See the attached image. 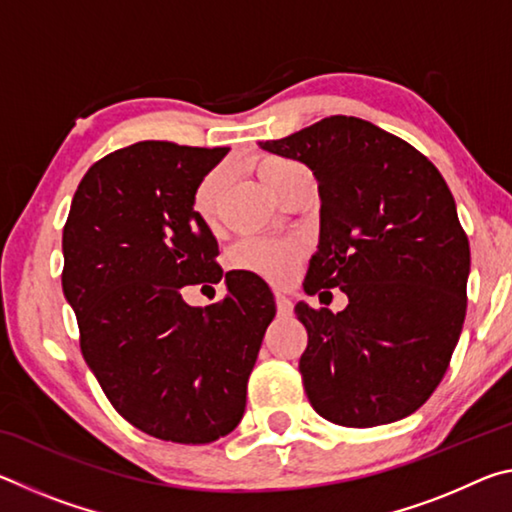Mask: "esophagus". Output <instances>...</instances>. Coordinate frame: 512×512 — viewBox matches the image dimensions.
I'll list each match as a JSON object with an SVG mask.
<instances>
[{
    "instance_id": "obj_1",
    "label": "esophagus",
    "mask_w": 512,
    "mask_h": 512,
    "mask_svg": "<svg viewBox=\"0 0 512 512\" xmlns=\"http://www.w3.org/2000/svg\"><path fill=\"white\" fill-rule=\"evenodd\" d=\"M275 305H277V311H280L282 316H289L293 311V302L284 296L282 291H275Z\"/></svg>"
}]
</instances>
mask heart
<instances>
[{"label":"heart","mask_w":512,"mask_h":512,"mask_svg":"<svg viewBox=\"0 0 512 512\" xmlns=\"http://www.w3.org/2000/svg\"><path fill=\"white\" fill-rule=\"evenodd\" d=\"M298 162L280 155H264L255 162V171L262 183L275 194L277 187L287 173ZM228 173L225 167H214L198 180L192 192V212L198 221L212 223L216 210H219L221 194L225 189ZM305 255V246L296 239H248L232 250L230 262L237 271L255 273L271 282H289L296 275L298 266Z\"/></svg>","instance_id":"b5f03b06"}]
</instances>
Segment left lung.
Listing matches in <instances>:
<instances>
[{
	"mask_svg": "<svg viewBox=\"0 0 512 512\" xmlns=\"http://www.w3.org/2000/svg\"><path fill=\"white\" fill-rule=\"evenodd\" d=\"M259 146L314 171L320 239L305 291L348 296L339 314L296 305L311 406L352 429L406 418L436 391L465 320L470 241L445 178L359 117H325Z\"/></svg>",
	"mask_w": 512,
	"mask_h": 512,
	"instance_id": "obj_1",
	"label": "left lung"
}]
</instances>
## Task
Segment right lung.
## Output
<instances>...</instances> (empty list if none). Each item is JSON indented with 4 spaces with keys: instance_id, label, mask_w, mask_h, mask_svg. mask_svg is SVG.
Instances as JSON below:
<instances>
[{
    "instance_id": "obj_1",
    "label": "right lung",
    "mask_w": 512,
    "mask_h": 512,
    "mask_svg": "<svg viewBox=\"0 0 512 512\" xmlns=\"http://www.w3.org/2000/svg\"><path fill=\"white\" fill-rule=\"evenodd\" d=\"M230 149L137 142L94 162L63 230V293L81 352L121 418L153 438L205 445L244 418L275 300L262 277L225 273L228 296L189 307L187 284L223 280L192 192Z\"/></svg>"
}]
</instances>
